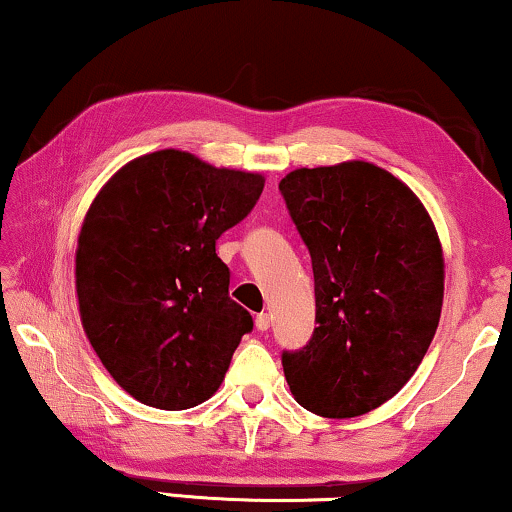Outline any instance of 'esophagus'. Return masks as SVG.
<instances>
[{"instance_id":"esophagus-1","label":"esophagus","mask_w":512,"mask_h":512,"mask_svg":"<svg viewBox=\"0 0 512 512\" xmlns=\"http://www.w3.org/2000/svg\"><path fill=\"white\" fill-rule=\"evenodd\" d=\"M256 328L258 331H268L270 328V314H256Z\"/></svg>"}]
</instances>
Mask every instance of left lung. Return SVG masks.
<instances>
[{"instance_id": "obj_1", "label": "left lung", "mask_w": 512, "mask_h": 512, "mask_svg": "<svg viewBox=\"0 0 512 512\" xmlns=\"http://www.w3.org/2000/svg\"><path fill=\"white\" fill-rule=\"evenodd\" d=\"M312 256L317 328L282 354L296 401L319 417L380 408L415 375L443 310V249L401 179L363 160L279 181Z\"/></svg>"}]
</instances>
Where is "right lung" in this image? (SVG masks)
<instances>
[{"label":"right lung","instance_id":"obj_1","mask_svg":"<svg viewBox=\"0 0 512 512\" xmlns=\"http://www.w3.org/2000/svg\"><path fill=\"white\" fill-rule=\"evenodd\" d=\"M263 184L163 149L130 160L95 195L76 247L81 324L139 403L186 410L221 387L254 319L228 296L216 240L254 209Z\"/></svg>","mask_w":512,"mask_h":512}]
</instances>
